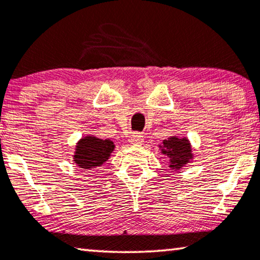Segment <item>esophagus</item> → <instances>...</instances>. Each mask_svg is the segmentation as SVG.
<instances>
[{
	"mask_svg": "<svg viewBox=\"0 0 260 260\" xmlns=\"http://www.w3.org/2000/svg\"><path fill=\"white\" fill-rule=\"evenodd\" d=\"M130 142L131 144H141L143 142V136L138 133H134L130 137Z\"/></svg>",
	"mask_w": 260,
	"mask_h": 260,
	"instance_id": "34e87169",
	"label": "esophagus"
}]
</instances>
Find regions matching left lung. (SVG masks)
Listing matches in <instances>:
<instances>
[{
  "label": "left lung",
  "mask_w": 260,
  "mask_h": 260,
  "mask_svg": "<svg viewBox=\"0 0 260 260\" xmlns=\"http://www.w3.org/2000/svg\"><path fill=\"white\" fill-rule=\"evenodd\" d=\"M159 148L162 149V154H165L169 157V167L172 169H181L193 157L189 141L186 137H169L168 140L163 141V143L162 145H159Z\"/></svg>",
  "instance_id": "8db88e82"
}]
</instances>
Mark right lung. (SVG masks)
<instances>
[{"instance_id":"add662e5","label":"right lung","mask_w":260,"mask_h":260,"mask_svg":"<svg viewBox=\"0 0 260 260\" xmlns=\"http://www.w3.org/2000/svg\"><path fill=\"white\" fill-rule=\"evenodd\" d=\"M113 149L115 144L110 140L86 136L77 143L74 162L83 169L95 168L108 161Z\"/></svg>"}]
</instances>
